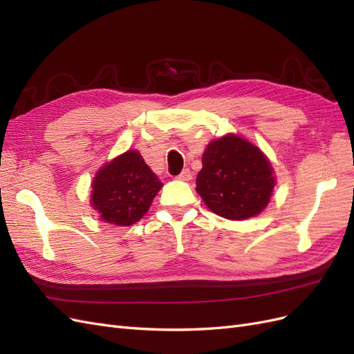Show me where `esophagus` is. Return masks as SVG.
<instances>
[{"mask_svg":"<svg viewBox=\"0 0 354 354\" xmlns=\"http://www.w3.org/2000/svg\"><path fill=\"white\" fill-rule=\"evenodd\" d=\"M177 178L181 180V181H189V180H192V171H190L189 168H185V169L181 171V173L178 174Z\"/></svg>","mask_w":354,"mask_h":354,"instance_id":"esophagus-1","label":"esophagus"}]
</instances>
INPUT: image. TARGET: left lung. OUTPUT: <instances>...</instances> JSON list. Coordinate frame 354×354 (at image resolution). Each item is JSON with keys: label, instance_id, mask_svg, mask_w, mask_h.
Here are the masks:
<instances>
[{"label": "left lung", "instance_id": "1", "mask_svg": "<svg viewBox=\"0 0 354 354\" xmlns=\"http://www.w3.org/2000/svg\"><path fill=\"white\" fill-rule=\"evenodd\" d=\"M274 183L272 164L260 149L227 134L211 142L203 152L196 192L217 216L246 220L267 207Z\"/></svg>", "mask_w": 354, "mask_h": 354}]
</instances>
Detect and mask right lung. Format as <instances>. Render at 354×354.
<instances>
[{"instance_id":"right-lung-1","label":"right lung","mask_w":354,"mask_h":354,"mask_svg":"<svg viewBox=\"0 0 354 354\" xmlns=\"http://www.w3.org/2000/svg\"><path fill=\"white\" fill-rule=\"evenodd\" d=\"M91 186V207L100 220L131 226L151 208L162 183L140 153L128 151L102 167Z\"/></svg>"}]
</instances>
